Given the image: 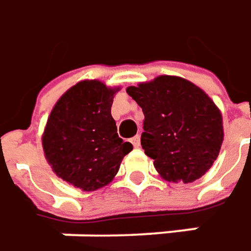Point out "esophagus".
<instances>
[{
  "label": "esophagus",
  "instance_id": "1",
  "mask_svg": "<svg viewBox=\"0 0 251 251\" xmlns=\"http://www.w3.org/2000/svg\"><path fill=\"white\" fill-rule=\"evenodd\" d=\"M130 142H132V145H133L135 148H138V147L141 145V138H139V135L133 136V138L130 139Z\"/></svg>",
  "mask_w": 251,
  "mask_h": 251
}]
</instances>
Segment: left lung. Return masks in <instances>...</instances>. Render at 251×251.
Segmentation results:
<instances>
[{
  "instance_id": "left-lung-1",
  "label": "left lung",
  "mask_w": 251,
  "mask_h": 251,
  "mask_svg": "<svg viewBox=\"0 0 251 251\" xmlns=\"http://www.w3.org/2000/svg\"><path fill=\"white\" fill-rule=\"evenodd\" d=\"M126 92L142 107L141 145L164 179L188 184L211 168L224 138L223 118L200 87L159 76Z\"/></svg>"
}]
</instances>
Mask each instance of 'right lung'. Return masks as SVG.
Returning a JSON list of instances; mask_svg holds the SVG:
<instances>
[{"mask_svg":"<svg viewBox=\"0 0 251 251\" xmlns=\"http://www.w3.org/2000/svg\"><path fill=\"white\" fill-rule=\"evenodd\" d=\"M118 90L99 80L79 81L58 99L44 129L43 149L53 171L83 191L109 184L132 151L110 115Z\"/></svg>","mask_w":251,"mask_h":251,"instance_id":"add662e5","label":"right lung"}]
</instances>
